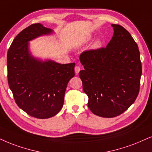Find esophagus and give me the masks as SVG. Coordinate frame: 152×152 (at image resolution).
<instances>
[{
	"label": "esophagus",
	"instance_id": "34e87169",
	"mask_svg": "<svg viewBox=\"0 0 152 152\" xmlns=\"http://www.w3.org/2000/svg\"><path fill=\"white\" fill-rule=\"evenodd\" d=\"M74 71H75V73H76V75L78 74V73H79V72L80 71V67L78 66H75V68H74Z\"/></svg>",
	"mask_w": 152,
	"mask_h": 152
}]
</instances>
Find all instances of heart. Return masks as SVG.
Instances as JSON below:
<instances>
[{"label":"heart","mask_w":152,"mask_h":152,"mask_svg":"<svg viewBox=\"0 0 152 152\" xmlns=\"http://www.w3.org/2000/svg\"><path fill=\"white\" fill-rule=\"evenodd\" d=\"M100 41H97L95 42V43L93 44V48L95 49H97V48H99V47H100Z\"/></svg>","instance_id":"heart-1"}]
</instances>
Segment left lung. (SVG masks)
Instances as JSON below:
<instances>
[{
	"label": "left lung",
	"mask_w": 152,
	"mask_h": 152,
	"mask_svg": "<svg viewBox=\"0 0 152 152\" xmlns=\"http://www.w3.org/2000/svg\"><path fill=\"white\" fill-rule=\"evenodd\" d=\"M111 26L114 35L107 48L85 51L79 58L84 66L79 76L88 97V106L104 118L118 116L134 103L142 75L137 43L121 25Z\"/></svg>",
	"instance_id": "left-lung-1"
}]
</instances>
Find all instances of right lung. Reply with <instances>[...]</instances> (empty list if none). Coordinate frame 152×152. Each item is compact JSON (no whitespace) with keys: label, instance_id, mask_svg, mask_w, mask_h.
Returning <instances> with one entry per match:
<instances>
[{"label":"right lung","instance_id":"right-lung-1","mask_svg":"<svg viewBox=\"0 0 152 152\" xmlns=\"http://www.w3.org/2000/svg\"><path fill=\"white\" fill-rule=\"evenodd\" d=\"M53 33L40 23L30 25L15 38L7 52V80L15 100L26 114L37 118L58 114L67 84L75 75V63L43 61L30 53L28 42Z\"/></svg>","mask_w":152,"mask_h":152}]
</instances>
